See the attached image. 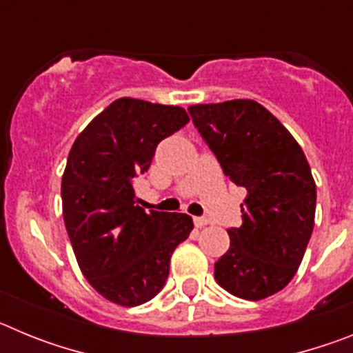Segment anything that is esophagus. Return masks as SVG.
<instances>
[{
	"label": "esophagus",
	"instance_id": "34e87169",
	"mask_svg": "<svg viewBox=\"0 0 353 353\" xmlns=\"http://www.w3.org/2000/svg\"><path fill=\"white\" fill-rule=\"evenodd\" d=\"M208 224V219L207 217H194V226L196 228H203Z\"/></svg>",
	"mask_w": 353,
	"mask_h": 353
}]
</instances>
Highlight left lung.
<instances>
[{"label":"left lung","mask_w":353,"mask_h":353,"mask_svg":"<svg viewBox=\"0 0 353 353\" xmlns=\"http://www.w3.org/2000/svg\"><path fill=\"white\" fill-rule=\"evenodd\" d=\"M224 174L244 187L242 226L214 265L215 281L245 301L281 292L311 239L316 185L304 152L270 111L248 99L189 108Z\"/></svg>","instance_id":"obj_1"}]
</instances>
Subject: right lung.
<instances>
[{
	"instance_id": "add662e5",
	"label": "right lung",
	"mask_w": 353,
	"mask_h": 353,
	"mask_svg": "<svg viewBox=\"0 0 353 353\" xmlns=\"http://www.w3.org/2000/svg\"><path fill=\"white\" fill-rule=\"evenodd\" d=\"M187 121L179 105L123 97L90 121L68 154L61 203L72 249L90 285L123 307L161 292L174 248L194 228L187 214L145 212L132 185L159 143Z\"/></svg>"
}]
</instances>
